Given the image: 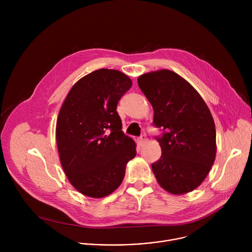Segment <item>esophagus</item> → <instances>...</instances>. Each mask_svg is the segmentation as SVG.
I'll return each instance as SVG.
<instances>
[{
    "mask_svg": "<svg viewBox=\"0 0 252 252\" xmlns=\"http://www.w3.org/2000/svg\"><path fill=\"white\" fill-rule=\"evenodd\" d=\"M148 141V137L146 135H141L139 138H138V143L140 146L145 145V143Z\"/></svg>",
    "mask_w": 252,
    "mask_h": 252,
    "instance_id": "esophagus-1",
    "label": "esophagus"
}]
</instances>
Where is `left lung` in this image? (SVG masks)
<instances>
[{
    "instance_id": "8db88e82",
    "label": "left lung",
    "mask_w": 252,
    "mask_h": 252,
    "mask_svg": "<svg viewBox=\"0 0 252 252\" xmlns=\"http://www.w3.org/2000/svg\"><path fill=\"white\" fill-rule=\"evenodd\" d=\"M154 109L160 158L152 164L158 185L172 194L192 191L208 174L217 155V132L208 106L197 91L169 69L137 79Z\"/></svg>"
}]
</instances>
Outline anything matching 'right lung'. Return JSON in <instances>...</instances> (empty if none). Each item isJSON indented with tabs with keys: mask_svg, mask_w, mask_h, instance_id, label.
Returning <instances> with one entry per match:
<instances>
[{
	"mask_svg": "<svg viewBox=\"0 0 252 252\" xmlns=\"http://www.w3.org/2000/svg\"><path fill=\"white\" fill-rule=\"evenodd\" d=\"M131 85L120 70L96 69L73 86L61 107L56 126L61 164L84 195L100 198L114 192L136 155L117 112Z\"/></svg>",
	"mask_w": 252,
	"mask_h": 252,
	"instance_id": "obj_1",
	"label": "right lung"
}]
</instances>
